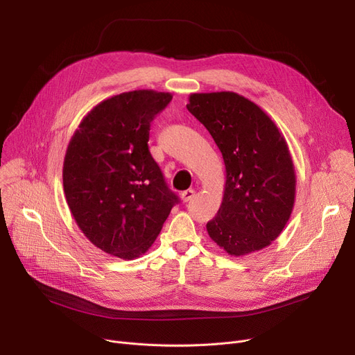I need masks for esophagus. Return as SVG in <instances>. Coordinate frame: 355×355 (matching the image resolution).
<instances>
[{"label": "esophagus", "mask_w": 355, "mask_h": 355, "mask_svg": "<svg viewBox=\"0 0 355 355\" xmlns=\"http://www.w3.org/2000/svg\"><path fill=\"white\" fill-rule=\"evenodd\" d=\"M194 194H196L194 190H185V191L181 193V200L182 201H190L194 197Z\"/></svg>", "instance_id": "34e87169"}]
</instances>
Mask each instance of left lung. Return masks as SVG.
<instances>
[{
    "mask_svg": "<svg viewBox=\"0 0 355 355\" xmlns=\"http://www.w3.org/2000/svg\"><path fill=\"white\" fill-rule=\"evenodd\" d=\"M187 109L210 132L226 165L223 202L207 232L232 256L269 246L295 202L288 144L256 103L234 92L193 93Z\"/></svg>",
    "mask_w": 355,
    "mask_h": 355,
    "instance_id": "8db88e82",
    "label": "left lung"
}]
</instances>
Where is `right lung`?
<instances>
[{
    "mask_svg": "<svg viewBox=\"0 0 355 355\" xmlns=\"http://www.w3.org/2000/svg\"><path fill=\"white\" fill-rule=\"evenodd\" d=\"M171 93L125 92L93 107L71 137L63 187L79 229L101 250L135 259L180 201L149 153L151 122Z\"/></svg>",
    "mask_w": 355,
    "mask_h": 355,
    "instance_id": "obj_1",
    "label": "right lung"
}]
</instances>
